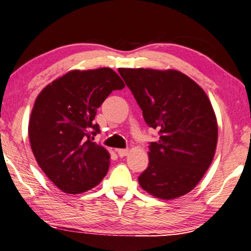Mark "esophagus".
<instances>
[{
	"label": "esophagus",
	"mask_w": 251,
	"mask_h": 251,
	"mask_svg": "<svg viewBox=\"0 0 251 251\" xmlns=\"http://www.w3.org/2000/svg\"><path fill=\"white\" fill-rule=\"evenodd\" d=\"M116 152H117L118 156L123 158V157H125V156H127V154H128V150H127V149H116Z\"/></svg>",
	"instance_id": "esophagus-1"
}]
</instances>
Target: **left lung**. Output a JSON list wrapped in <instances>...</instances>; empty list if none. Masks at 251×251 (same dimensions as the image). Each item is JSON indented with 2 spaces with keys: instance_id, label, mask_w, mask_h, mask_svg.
Segmentation results:
<instances>
[{
  "instance_id": "obj_1",
  "label": "left lung",
  "mask_w": 251,
  "mask_h": 251,
  "mask_svg": "<svg viewBox=\"0 0 251 251\" xmlns=\"http://www.w3.org/2000/svg\"><path fill=\"white\" fill-rule=\"evenodd\" d=\"M118 72L146 124L160 135L150 143L140 186L167 201L183 197L201 181L215 154L218 129L211 101L197 82L177 70L120 68Z\"/></svg>"
}]
</instances>
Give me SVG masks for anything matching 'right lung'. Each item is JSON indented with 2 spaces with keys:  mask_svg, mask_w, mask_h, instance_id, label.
Listing matches in <instances>:
<instances>
[{
  "mask_svg": "<svg viewBox=\"0 0 251 251\" xmlns=\"http://www.w3.org/2000/svg\"><path fill=\"white\" fill-rule=\"evenodd\" d=\"M124 88L111 68L71 70L36 98L28 124L30 147L45 175L62 192H85L105 176L110 153L91 140L100 133L93 120L112 91Z\"/></svg>",
  "mask_w": 251,
  "mask_h": 251,
  "instance_id": "obj_1",
  "label": "right lung"
}]
</instances>
